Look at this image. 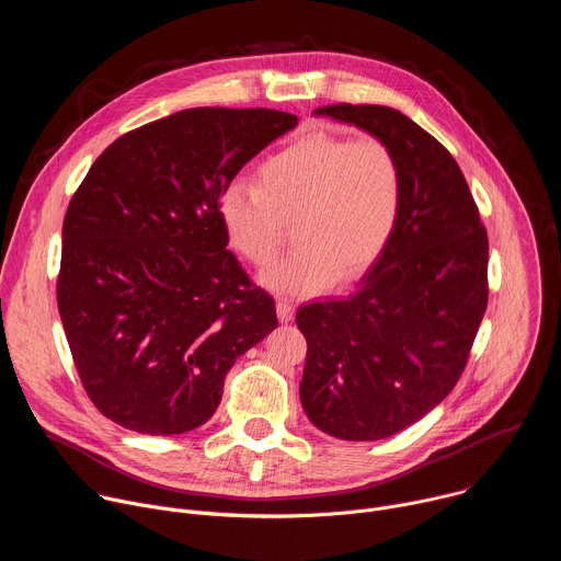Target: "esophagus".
I'll return each instance as SVG.
<instances>
[{
    "instance_id": "obj_1",
    "label": "esophagus",
    "mask_w": 561,
    "mask_h": 561,
    "mask_svg": "<svg viewBox=\"0 0 561 561\" xmlns=\"http://www.w3.org/2000/svg\"><path fill=\"white\" fill-rule=\"evenodd\" d=\"M277 317H279V322H282V324L293 322V317H295V306H293L288 299H279V301H277Z\"/></svg>"
}]
</instances>
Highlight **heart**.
<instances>
[{"mask_svg":"<svg viewBox=\"0 0 561 561\" xmlns=\"http://www.w3.org/2000/svg\"><path fill=\"white\" fill-rule=\"evenodd\" d=\"M404 171L379 137L308 133L271 154L257 184L232 182L219 199L230 247L266 268L295 224L297 251L266 271L279 295H314L366 275L383 255L402 213Z\"/></svg>","mask_w":561,"mask_h":561,"instance_id":"obj_1","label":"heart"}]
</instances>
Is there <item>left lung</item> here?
Instances as JSON below:
<instances>
[{
	"label": "left lung",
	"mask_w": 561,
	"mask_h": 561,
	"mask_svg": "<svg viewBox=\"0 0 561 561\" xmlns=\"http://www.w3.org/2000/svg\"><path fill=\"white\" fill-rule=\"evenodd\" d=\"M392 146L404 199L390 244L346 299L299 306V399L331 437L375 442L431 413L461 377L489 304V234L453 154L388 106L317 108Z\"/></svg>",
	"instance_id": "1"
}]
</instances>
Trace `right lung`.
Returning <instances> with one entry per match:
<instances>
[{
	"label": "right lung",
	"instance_id": "1",
	"mask_svg": "<svg viewBox=\"0 0 561 561\" xmlns=\"http://www.w3.org/2000/svg\"><path fill=\"white\" fill-rule=\"evenodd\" d=\"M297 117L188 108L115 139L75 191L57 306L91 402L144 435L206 424L234 359L277 329L275 299L226 249L219 199Z\"/></svg>",
	"mask_w": 561,
	"mask_h": 561
}]
</instances>
